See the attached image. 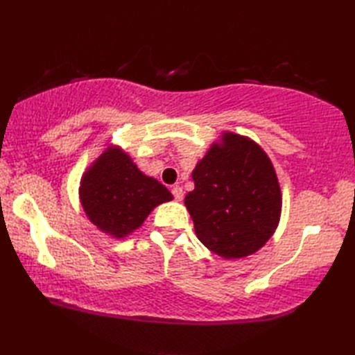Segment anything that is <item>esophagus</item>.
Wrapping results in <instances>:
<instances>
[{"label":"esophagus","mask_w":355,"mask_h":355,"mask_svg":"<svg viewBox=\"0 0 355 355\" xmlns=\"http://www.w3.org/2000/svg\"><path fill=\"white\" fill-rule=\"evenodd\" d=\"M172 195L177 201H182L183 200V189L180 186H173L172 187Z\"/></svg>","instance_id":"esophagus-1"}]
</instances>
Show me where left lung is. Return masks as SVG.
Returning a JSON list of instances; mask_svg holds the SVG:
<instances>
[{
  "label": "left lung",
  "mask_w": 355,
  "mask_h": 355,
  "mask_svg": "<svg viewBox=\"0 0 355 355\" xmlns=\"http://www.w3.org/2000/svg\"><path fill=\"white\" fill-rule=\"evenodd\" d=\"M192 172L195 189L184 205L197 238L225 259L258 252L273 235L282 197L276 172L262 148L224 132Z\"/></svg>",
  "instance_id": "1"
}]
</instances>
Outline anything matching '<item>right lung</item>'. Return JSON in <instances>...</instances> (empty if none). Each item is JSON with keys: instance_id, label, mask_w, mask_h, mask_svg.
<instances>
[{"instance_id": "obj_1", "label": "right lung", "mask_w": 355, "mask_h": 355, "mask_svg": "<svg viewBox=\"0 0 355 355\" xmlns=\"http://www.w3.org/2000/svg\"><path fill=\"white\" fill-rule=\"evenodd\" d=\"M80 202L97 229L123 238L139 229L172 193L155 178L146 177L131 157L119 148H108L82 177Z\"/></svg>"}]
</instances>
